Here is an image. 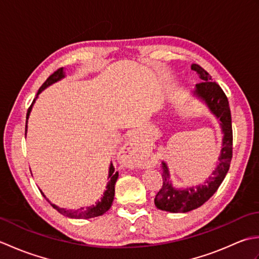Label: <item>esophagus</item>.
<instances>
[{"instance_id":"1","label":"esophagus","mask_w":259,"mask_h":259,"mask_svg":"<svg viewBox=\"0 0 259 259\" xmlns=\"http://www.w3.org/2000/svg\"><path fill=\"white\" fill-rule=\"evenodd\" d=\"M120 163L126 168H137L141 166V153L138 149L136 139L130 138L121 148L118 153Z\"/></svg>"}]
</instances>
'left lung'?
I'll return each instance as SVG.
<instances>
[{"label": "left lung", "instance_id": "obj_1", "mask_svg": "<svg viewBox=\"0 0 259 259\" xmlns=\"http://www.w3.org/2000/svg\"><path fill=\"white\" fill-rule=\"evenodd\" d=\"M191 70L196 71L202 82L196 84L192 91L194 96L206 103L208 109L221 121L224 134L223 148L218 160L219 164L202 185L178 189L172 186L169 169L166 162H162V187L155 197V205L158 209L170 212H188L202 206L217 191L229 170L233 158V128L232 114L228 99L223 89L216 82L211 81V75L200 65L192 64Z\"/></svg>", "mask_w": 259, "mask_h": 259}]
</instances>
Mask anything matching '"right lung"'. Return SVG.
<instances>
[{"mask_svg":"<svg viewBox=\"0 0 259 259\" xmlns=\"http://www.w3.org/2000/svg\"><path fill=\"white\" fill-rule=\"evenodd\" d=\"M62 78H64V72H63V68H60L58 69L56 72L52 73L49 78L47 79V81L45 82L41 85L40 89H38L37 91V95H36V98L37 96L40 95V93L46 89V88H48L49 85H51L52 83H54V82H57L59 80H61ZM35 98V99H36ZM35 99L33 100L32 104L30 106L29 110H27V113H26V123H27V119H29V115H30V112L32 110V107H33V103L35 102ZM26 128L27 125H25V135H26ZM118 171L115 172L114 171V167L112 166V163H110V168H109V183L107 185V190L103 192V197L101 198L100 201H98L96 205H92L90 207H87V209L84 208H80V209H76V210H69V209H64V208H60L56 205H53V203H51L52 207L54 209H57V210L60 212L64 214V216H67L69 218H74V219H88V218H93V217H98V216H102L103 213H106L110 207H111L112 205V201H113V197H114V185H115V181H117L118 179ZM41 191V190H40ZM41 194L43 195V197L46 198L47 197L45 196V194L41 191ZM48 200V199H47ZM49 201V200H48Z\"/></svg>","mask_w":259,"mask_h":259,"instance_id":"add662e5","label":"right lung"}]
</instances>
